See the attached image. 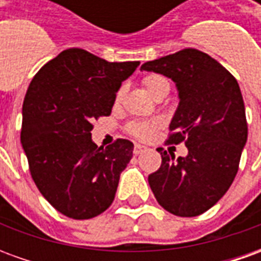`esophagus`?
<instances>
[{"label": "esophagus", "mask_w": 261, "mask_h": 261, "mask_svg": "<svg viewBox=\"0 0 261 261\" xmlns=\"http://www.w3.org/2000/svg\"><path fill=\"white\" fill-rule=\"evenodd\" d=\"M144 151H147V147L140 145V144H136V145H134V151H133V152L136 153V155H138V153H142Z\"/></svg>", "instance_id": "34e87169"}]
</instances>
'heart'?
Wrapping results in <instances>:
<instances>
[{
	"instance_id": "heart-1",
	"label": "heart",
	"mask_w": 261,
	"mask_h": 261,
	"mask_svg": "<svg viewBox=\"0 0 261 261\" xmlns=\"http://www.w3.org/2000/svg\"><path fill=\"white\" fill-rule=\"evenodd\" d=\"M142 84L145 85L147 91L152 95V96H156L158 93L165 85H169L168 80L162 76V75L158 74H149L147 75L144 80H142ZM121 93H123V89H120L117 92V96H116V100H120L121 97ZM161 125V121L159 120H141V121H133L130 124L127 125V131L128 134H131L136 138H140V140H148L153 136L155 130Z\"/></svg>"
}]
</instances>
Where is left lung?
<instances>
[{
	"label": "left lung",
	"mask_w": 261,
	"mask_h": 261,
	"mask_svg": "<svg viewBox=\"0 0 261 261\" xmlns=\"http://www.w3.org/2000/svg\"><path fill=\"white\" fill-rule=\"evenodd\" d=\"M172 78L179 106L166 144H186V158L158 148L162 164L148 176L159 205L177 217H197L217 204L235 179L247 140V121L235 76L197 48H183L141 65Z\"/></svg>",
	"instance_id": "obj_1"
}]
</instances>
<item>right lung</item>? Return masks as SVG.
<instances>
[{
	"mask_svg": "<svg viewBox=\"0 0 261 261\" xmlns=\"http://www.w3.org/2000/svg\"><path fill=\"white\" fill-rule=\"evenodd\" d=\"M138 65L109 63L82 48H68L43 65L28 88L20 142L32 179L68 218H93L113 202L134 145L119 138L97 147L92 121L110 116L121 82Z\"/></svg>",
	"mask_w": 261,
	"mask_h": 261,
	"instance_id": "1",
	"label": "right lung"
}]
</instances>
